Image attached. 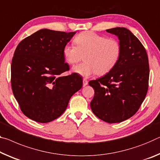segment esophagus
Wrapping results in <instances>:
<instances>
[{"instance_id": "34e87169", "label": "esophagus", "mask_w": 160, "mask_h": 160, "mask_svg": "<svg viewBox=\"0 0 160 160\" xmlns=\"http://www.w3.org/2000/svg\"><path fill=\"white\" fill-rule=\"evenodd\" d=\"M82 82H83V87H85V86L87 85L88 84V81L84 78V79L82 80Z\"/></svg>"}]
</instances>
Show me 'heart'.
<instances>
[{"label": "heart", "mask_w": 160, "mask_h": 160, "mask_svg": "<svg viewBox=\"0 0 160 160\" xmlns=\"http://www.w3.org/2000/svg\"><path fill=\"white\" fill-rule=\"evenodd\" d=\"M75 45H65L62 50L64 59L70 65L82 59L85 62L72 68V71L84 77L96 74L102 75L115 66L120 59L122 46L120 41L94 32L86 31L74 38Z\"/></svg>", "instance_id": "obj_1"}]
</instances>
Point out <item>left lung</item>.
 I'll list each match as a JSON object with an SVG mask.
<instances>
[{
  "label": "left lung",
  "mask_w": 160,
  "mask_h": 160,
  "mask_svg": "<svg viewBox=\"0 0 160 160\" xmlns=\"http://www.w3.org/2000/svg\"><path fill=\"white\" fill-rule=\"evenodd\" d=\"M106 31L118 35L122 52L110 72L89 82L95 90L90 107L100 120L117 123L131 118L140 108L148 90L149 66L145 48L132 32L125 28Z\"/></svg>",
  "instance_id": "left-lung-1"
}]
</instances>
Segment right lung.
<instances>
[{"mask_svg": "<svg viewBox=\"0 0 160 160\" xmlns=\"http://www.w3.org/2000/svg\"><path fill=\"white\" fill-rule=\"evenodd\" d=\"M75 32L42 29L18 45L11 62V88L22 112L31 120L47 123L65 112L73 94L82 87L70 70L62 50Z\"/></svg>", "mask_w": 160, "mask_h": 160, "instance_id": "1", "label": "right lung"}]
</instances>
